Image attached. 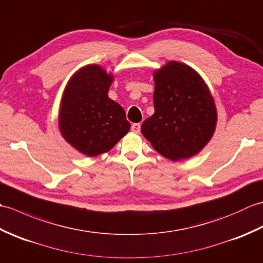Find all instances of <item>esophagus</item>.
<instances>
[{"mask_svg": "<svg viewBox=\"0 0 263 263\" xmlns=\"http://www.w3.org/2000/svg\"><path fill=\"white\" fill-rule=\"evenodd\" d=\"M140 127H141L140 123H135V124H132L131 130L135 133H139V132H140Z\"/></svg>", "mask_w": 263, "mask_h": 263, "instance_id": "obj_1", "label": "esophagus"}]
</instances>
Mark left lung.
I'll use <instances>...</instances> for the list:
<instances>
[{"mask_svg": "<svg viewBox=\"0 0 263 263\" xmlns=\"http://www.w3.org/2000/svg\"><path fill=\"white\" fill-rule=\"evenodd\" d=\"M155 113L142 123L143 137L171 160L192 157L214 136L217 109L197 71L171 61L155 71Z\"/></svg>", "mask_w": 263, "mask_h": 263, "instance_id": "obj_1", "label": "left lung"}]
</instances>
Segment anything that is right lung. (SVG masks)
Segmentation results:
<instances>
[{"label": "right lung", "mask_w": 263, "mask_h": 263, "mask_svg": "<svg viewBox=\"0 0 263 263\" xmlns=\"http://www.w3.org/2000/svg\"><path fill=\"white\" fill-rule=\"evenodd\" d=\"M113 79L100 65L89 64L77 71L64 89L61 135L88 157L109 152L131 127L122 106L108 97Z\"/></svg>", "instance_id": "1"}]
</instances>
